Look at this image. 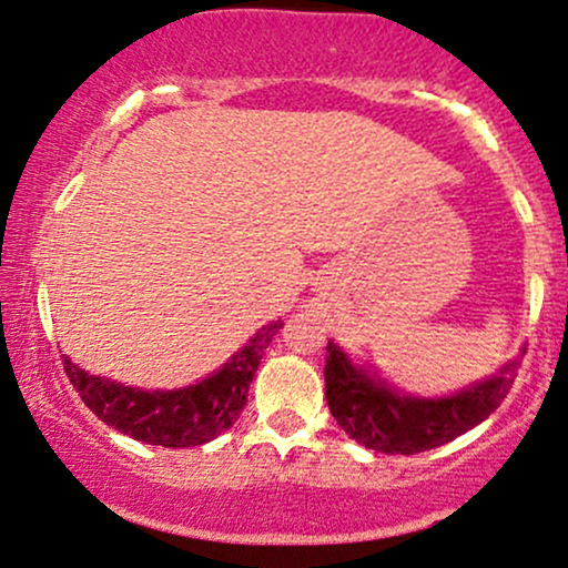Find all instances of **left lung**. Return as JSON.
<instances>
[{
	"mask_svg": "<svg viewBox=\"0 0 568 568\" xmlns=\"http://www.w3.org/2000/svg\"><path fill=\"white\" fill-rule=\"evenodd\" d=\"M520 357L459 393L419 397L387 384L376 368L357 366L331 338L325 355V400L352 440L382 454H422L488 419L510 393Z\"/></svg>",
	"mask_w": 568,
	"mask_h": 568,
	"instance_id": "obj_1",
	"label": "left lung"
}]
</instances>
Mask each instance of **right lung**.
Wrapping results in <instances>:
<instances>
[{
	"instance_id": "right-lung-1",
	"label": "right lung",
	"mask_w": 568,
	"mask_h": 568,
	"mask_svg": "<svg viewBox=\"0 0 568 568\" xmlns=\"http://www.w3.org/2000/svg\"><path fill=\"white\" fill-rule=\"evenodd\" d=\"M283 328L272 321L258 328L219 371L179 389H141L93 376L63 357L69 382L101 422L149 446L189 448L219 438L230 429L247 403V387L256 376L264 349Z\"/></svg>"
}]
</instances>
